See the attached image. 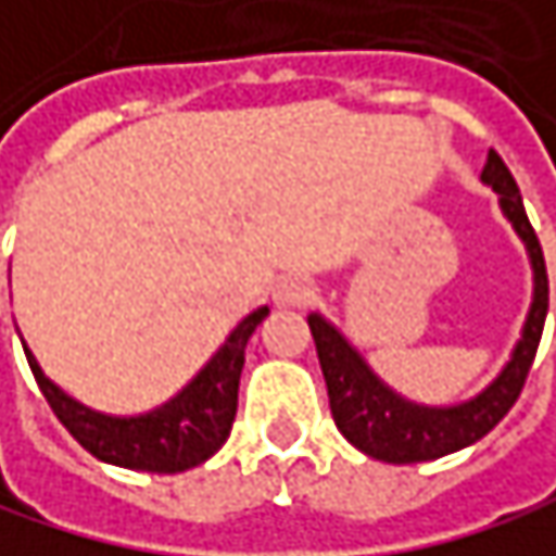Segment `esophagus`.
<instances>
[{"mask_svg": "<svg viewBox=\"0 0 556 556\" xmlns=\"http://www.w3.org/2000/svg\"><path fill=\"white\" fill-rule=\"evenodd\" d=\"M316 296L313 283L309 280H300V276H287L283 283H276L273 290V303L283 306V309H300V306H309Z\"/></svg>", "mask_w": 556, "mask_h": 556, "instance_id": "esophagus-1", "label": "esophagus"}]
</instances>
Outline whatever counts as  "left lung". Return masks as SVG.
Segmentation results:
<instances>
[{"instance_id": "obj_1", "label": "left lung", "mask_w": 556, "mask_h": 556, "mask_svg": "<svg viewBox=\"0 0 556 556\" xmlns=\"http://www.w3.org/2000/svg\"><path fill=\"white\" fill-rule=\"evenodd\" d=\"M482 181L498 191V204L518 237L528 247L531 269H534V303L528 313V323L521 329V342L511 352V362L502 368V375L472 401L453 404V407H424L414 401H404L394 394L358 355V349L319 313L309 316V332L316 339L319 365L329 388V407L336 417V427L342 437L358 446L365 456L381 463H427L440 459L446 453H456L463 446H472L482 440L521 397V388L528 381V371L534 365L544 319H547V266L541 240L525 214L521 191L502 162V155L492 149L482 168Z\"/></svg>"}]
</instances>
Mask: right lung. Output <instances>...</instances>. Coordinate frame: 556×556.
<instances>
[{"label":"right lung","instance_id":"right-lung-1","mask_svg":"<svg viewBox=\"0 0 556 556\" xmlns=\"http://www.w3.org/2000/svg\"><path fill=\"white\" fill-rule=\"evenodd\" d=\"M266 316H269L266 306L250 313L214 352V358L172 401L139 417H106L77 404L45 378L28 345H25V358L54 417L90 456L123 469L185 472L211 459L230 437L237 417L243 349Z\"/></svg>","mask_w":556,"mask_h":556}]
</instances>
